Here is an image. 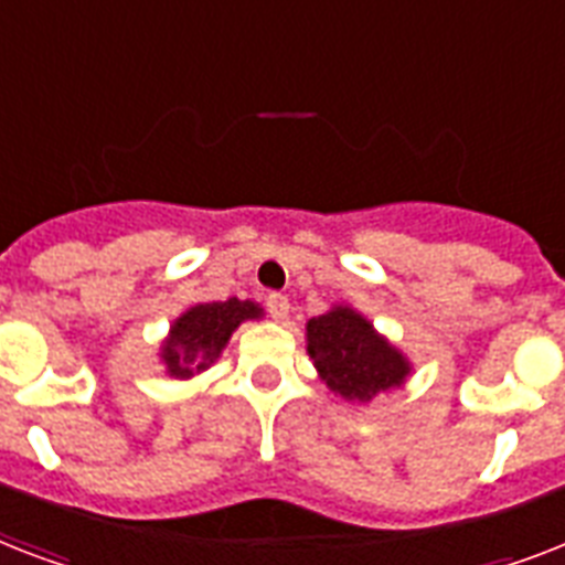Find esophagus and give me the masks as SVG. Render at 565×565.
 <instances>
[{
	"instance_id": "34e87169",
	"label": "esophagus",
	"mask_w": 565,
	"mask_h": 565,
	"mask_svg": "<svg viewBox=\"0 0 565 565\" xmlns=\"http://www.w3.org/2000/svg\"><path fill=\"white\" fill-rule=\"evenodd\" d=\"M266 310H269V317H273L275 322H284V319L290 317V299L281 296V292H273V296L266 299Z\"/></svg>"
}]
</instances>
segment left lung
Instances as JSON below:
<instances>
[{"label": "left lung", "mask_w": 565, "mask_h": 565, "mask_svg": "<svg viewBox=\"0 0 565 565\" xmlns=\"http://www.w3.org/2000/svg\"><path fill=\"white\" fill-rule=\"evenodd\" d=\"M308 354L319 381L349 404L402 390L413 372V361L390 343L352 305H331L305 326Z\"/></svg>", "instance_id": "obj_1"}]
</instances>
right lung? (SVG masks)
Returning <instances> with one entry per match:
<instances>
[{
  "instance_id": "add662e5",
  "label": "right lung",
  "mask_w": 565,
  "mask_h": 565,
  "mask_svg": "<svg viewBox=\"0 0 565 565\" xmlns=\"http://www.w3.org/2000/svg\"><path fill=\"white\" fill-rule=\"evenodd\" d=\"M248 319H264V308L252 299L199 301L170 322V331L161 340L158 361L163 375L175 381H190L220 361L231 334Z\"/></svg>"
}]
</instances>
